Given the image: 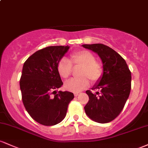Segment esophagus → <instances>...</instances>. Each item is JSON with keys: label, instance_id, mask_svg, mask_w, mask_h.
I'll use <instances>...</instances> for the list:
<instances>
[{"label": "esophagus", "instance_id": "1", "mask_svg": "<svg viewBox=\"0 0 148 148\" xmlns=\"http://www.w3.org/2000/svg\"><path fill=\"white\" fill-rule=\"evenodd\" d=\"M79 95V92H75V93H74V96H75V97H77L78 95Z\"/></svg>", "mask_w": 148, "mask_h": 148}]
</instances>
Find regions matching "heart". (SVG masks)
I'll list each match as a JSON object with an SVG mask.
<instances>
[{"mask_svg": "<svg viewBox=\"0 0 148 148\" xmlns=\"http://www.w3.org/2000/svg\"><path fill=\"white\" fill-rule=\"evenodd\" d=\"M71 59L74 65L81 67L79 76H82L67 81L64 87L67 90L79 92L89 86L88 79L93 82H96L101 78L103 73L102 65L95 60V57L92 53L86 50L79 51L72 53ZM72 63L64 58L59 60L57 68L61 77L67 79L71 75L72 71Z\"/></svg>", "mask_w": 148, "mask_h": 148, "instance_id": "1", "label": "heart"}]
</instances>
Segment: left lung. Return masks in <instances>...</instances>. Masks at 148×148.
<instances>
[{
	"mask_svg": "<svg viewBox=\"0 0 148 148\" xmlns=\"http://www.w3.org/2000/svg\"><path fill=\"white\" fill-rule=\"evenodd\" d=\"M98 54L103 64V74L93 86L100 91H86L89 101L84 107L86 115L93 121L107 123L123 111L131 90V72L120 54L102 44L83 45Z\"/></svg>",
	"mask_w": 148,
	"mask_h": 148,
	"instance_id": "obj_1",
	"label": "left lung"
}]
</instances>
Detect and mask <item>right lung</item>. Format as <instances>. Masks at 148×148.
Masks as SVG:
<instances>
[{
    "mask_svg": "<svg viewBox=\"0 0 148 148\" xmlns=\"http://www.w3.org/2000/svg\"><path fill=\"white\" fill-rule=\"evenodd\" d=\"M69 49V46L46 47L34 53L23 64L20 79L22 101L31 118L45 126L60 123L74 97L68 91L52 95L63 85L57 66Z\"/></svg>",
    "mask_w": 148,
    "mask_h": 148,
    "instance_id": "obj_1",
    "label": "right lung"
}]
</instances>
